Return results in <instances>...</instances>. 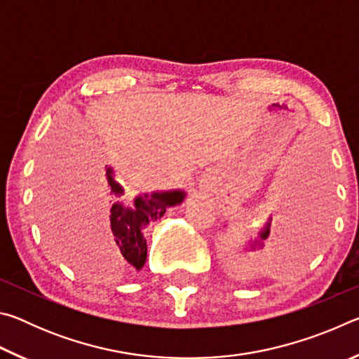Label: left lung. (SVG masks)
<instances>
[{
    "label": "left lung",
    "mask_w": 359,
    "mask_h": 359,
    "mask_svg": "<svg viewBox=\"0 0 359 359\" xmlns=\"http://www.w3.org/2000/svg\"><path fill=\"white\" fill-rule=\"evenodd\" d=\"M291 215H293V214H291V210H288V220L287 222H290L288 223L290 226H287V229H283L282 233L277 236V239H274V247L278 248V250H282L283 247L287 248V247L294 245L301 239V233H302L301 218H299V222H297V220H294V218H291ZM269 233H271V222H267L266 226L263 228V231H261V233H259V239H255L252 242L253 250H257V248H263V244H261V241H264V239L269 238Z\"/></svg>",
    "instance_id": "left-lung-1"
}]
</instances>
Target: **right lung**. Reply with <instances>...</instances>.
I'll return each mask as SVG.
<instances>
[{
	"label": "right lung",
	"instance_id": "add662e5",
	"mask_svg": "<svg viewBox=\"0 0 359 359\" xmlns=\"http://www.w3.org/2000/svg\"><path fill=\"white\" fill-rule=\"evenodd\" d=\"M101 187L107 190V194H115L120 196L123 194L117 182L114 180V171L111 168L104 169L101 172ZM184 191H165V193H151L137 196L135 199V208H125L123 204L115 203L111 208L109 214V222H111V242L117 252L123 255L126 261L141 269L147 258V242L142 234L144 228L150 222L161 218L165 212L171 205H177L184 201Z\"/></svg>",
	"mask_w": 359,
	"mask_h": 359
}]
</instances>
